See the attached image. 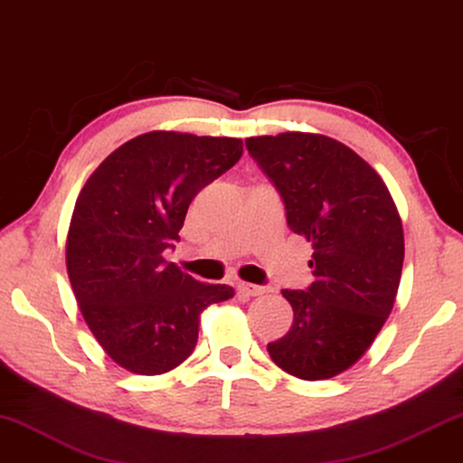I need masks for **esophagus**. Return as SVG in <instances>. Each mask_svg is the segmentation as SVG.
<instances>
[{
    "instance_id": "34e87169",
    "label": "esophagus",
    "mask_w": 463,
    "mask_h": 463,
    "mask_svg": "<svg viewBox=\"0 0 463 463\" xmlns=\"http://www.w3.org/2000/svg\"><path fill=\"white\" fill-rule=\"evenodd\" d=\"M267 292H269V288H265V286L246 284V281H242V284H238V294H240V297H244V298L263 297V294H267Z\"/></svg>"
}]
</instances>
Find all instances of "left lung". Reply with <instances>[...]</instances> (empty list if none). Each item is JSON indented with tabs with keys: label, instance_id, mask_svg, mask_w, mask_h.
I'll return each instance as SVG.
<instances>
[{
	"label": "left lung",
	"instance_id": "left-lung-1",
	"mask_svg": "<svg viewBox=\"0 0 463 463\" xmlns=\"http://www.w3.org/2000/svg\"><path fill=\"white\" fill-rule=\"evenodd\" d=\"M246 148L286 204L288 227L311 242L315 281L281 290L294 319L267 345L300 380H327L364 357L397 298L405 242L397 204L357 152L321 133L248 137Z\"/></svg>",
	"mask_w": 463,
	"mask_h": 463
}]
</instances>
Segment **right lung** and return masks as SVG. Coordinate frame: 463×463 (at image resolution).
I'll return each instance as SVG.
<instances>
[{
  "instance_id": "right-lung-1",
  "label": "right lung",
  "mask_w": 463,
  "mask_h": 463,
  "mask_svg": "<svg viewBox=\"0 0 463 463\" xmlns=\"http://www.w3.org/2000/svg\"><path fill=\"white\" fill-rule=\"evenodd\" d=\"M242 139L150 131L91 173L72 211L66 271L87 327L106 354L142 376L175 370L198 340L200 315L233 297L203 284L163 252L187 206L242 156Z\"/></svg>"
}]
</instances>
